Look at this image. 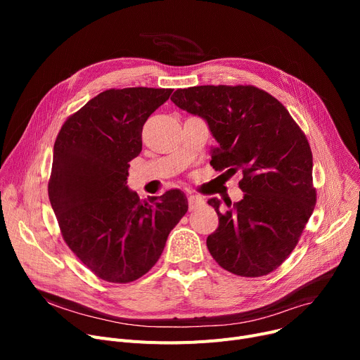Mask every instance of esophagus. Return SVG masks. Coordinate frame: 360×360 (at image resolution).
<instances>
[{
  "instance_id": "1",
  "label": "esophagus",
  "mask_w": 360,
  "mask_h": 360,
  "mask_svg": "<svg viewBox=\"0 0 360 360\" xmlns=\"http://www.w3.org/2000/svg\"><path fill=\"white\" fill-rule=\"evenodd\" d=\"M204 202V200L198 195H188V207H190V210L197 209L198 205H201Z\"/></svg>"
}]
</instances>
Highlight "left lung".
Segmentation results:
<instances>
[{"instance_id":"obj_1","label":"left lung","mask_w":360,"mask_h":360,"mask_svg":"<svg viewBox=\"0 0 360 360\" xmlns=\"http://www.w3.org/2000/svg\"><path fill=\"white\" fill-rule=\"evenodd\" d=\"M204 118L219 146L210 165L242 179L245 193L229 210L210 198L219 228L207 248L219 266L236 276L261 277L290 255L316 202L312 151L289 110L255 86H195L170 98Z\"/></svg>"}]
</instances>
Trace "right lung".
Wrapping results in <instances>:
<instances>
[{
    "label": "right lung",
    "mask_w": 360,
    "mask_h": 360,
    "mask_svg": "<svg viewBox=\"0 0 360 360\" xmlns=\"http://www.w3.org/2000/svg\"><path fill=\"white\" fill-rule=\"evenodd\" d=\"M172 89H109L63 124L53 144L49 201L61 235L84 266L109 283L144 276L188 210L181 190L140 200L127 186L147 118Z\"/></svg>",
    "instance_id": "obj_1"
}]
</instances>
